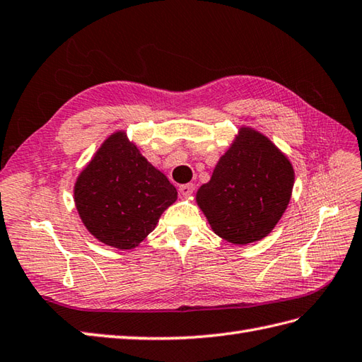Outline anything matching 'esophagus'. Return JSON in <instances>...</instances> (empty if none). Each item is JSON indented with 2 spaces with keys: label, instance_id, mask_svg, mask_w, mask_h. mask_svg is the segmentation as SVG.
Here are the masks:
<instances>
[{
  "label": "esophagus",
  "instance_id": "esophagus-1",
  "mask_svg": "<svg viewBox=\"0 0 362 362\" xmlns=\"http://www.w3.org/2000/svg\"><path fill=\"white\" fill-rule=\"evenodd\" d=\"M194 190H195L194 184H182V186H180L181 197H190L192 194H194Z\"/></svg>",
  "mask_w": 362,
  "mask_h": 362
}]
</instances>
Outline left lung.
I'll return each instance as SVG.
<instances>
[{
	"label": "left lung",
	"instance_id": "obj_1",
	"mask_svg": "<svg viewBox=\"0 0 362 362\" xmlns=\"http://www.w3.org/2000/svg\"><path fill=\"white\" fill-rule=\"evenodd\" d=\"M293 186L291 160L268 136L243 125L211 180L198 189L197 204L216 235L232 245H249L276 228Z\"/></svg>",
	"mask_w": 362,
	"mask_h": 362
}]
</instances>
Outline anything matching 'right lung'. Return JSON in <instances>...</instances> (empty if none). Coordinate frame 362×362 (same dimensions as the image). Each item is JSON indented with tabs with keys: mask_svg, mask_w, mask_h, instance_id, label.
Wrapping results in <instances>:
<instances>
[{
	"mask_svg": "<svg viewBox=\"0 0 362 362\" xmlns=\"http://www.w3.org/2000/svg\"><path fill=\"white\" fill-rule=\"evenodd\" d=\"M176 198L173 184L124 130L102 142L74 184L76 209L88 232L124 251L147 238Z\"/></svg>",
	"mask_w": 362,
	"mask_h": 362,
	"instance_id": "right-lung-1",
	"label": "right lung"
}]
</instances>
